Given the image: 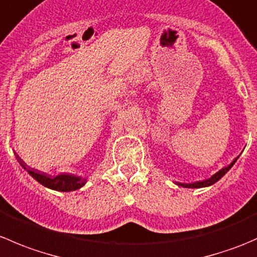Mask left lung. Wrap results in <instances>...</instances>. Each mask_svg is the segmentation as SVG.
Instances as JSON below:
<instances>
[{"label":"left lung","mask_w":257,"mask_h":257,"mask_svg":"<svg viewBox=\"0 0 257 257\" xmlns=\"http://www.w3.org/2000/svg\"><path fill=\"white\" fill-rule=\"evenodd\" d=\"M235 162H236V159L234 160V162L231 163L230 165H227V167L222 168L221 170H219V172L216 173V174L212 175L210 179H206V180H203V181H196V183H193V184H181V183H178V185L180 186H184V188H204V186H209V185H212V184L216 183L217 180H220L222 177H224L225 174H226L227 172L230 170V168L232 167V165L235 164Z\"/></svg>","instance_id":"obj_1"}]
</instances>
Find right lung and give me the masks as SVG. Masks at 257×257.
Instances as JSON below:
<instances>
[{"label":"right lung","mask_w":257,"mask_h":257,"mask_svg":"<svg viewBox=\"0 0 257 257\" xmlns=\"http://www.w3.org/2000/svg\"><path fill=\"white\" fill-rule=\"evenodd\" d=\"M20 164L32 175L38 183H41L42 185L47 186L49 189H53V190L58 191H73L77 190V189L82 188L85 184V179H80L78 177H74V175L71 174H59L57 177L52 178L49 175L45 174V173H40L38 170L33 169V168H30L22 159H21L18 155H16Z\"/></svg>","instance_id":"obj_1"}]
</instances>
